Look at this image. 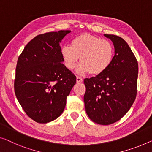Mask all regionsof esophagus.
Wrapping results in <instances>:
<instances>
[{
    "instance_id": "obj_1",
    "label": "esophagus",
    "mask_w": 152,
    "mask_h": 152,
    "mask_svg": "<svg viewBox=\"0 0 152 152\" xmlns=\"http://www.w3.org/2000/svg\"><path fill=\"white\" fill-rule=\"evenodd\" d=\"M76 82L77 83H83V79L82 78H80V77L77 76L76 77Z\"/></svg>"
}]
</instances>
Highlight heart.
<instances>
[{
    "label": "heart",
    "mask_w": 152,
    "mask_h": 152,
    "mask_svg": "<svg viewBox=\"0 0 152 152\" xmlns=\"http://www.w3.org/2000/svg\"><path fill=\"white\" fill-rule=\"evenodd\" d=\"M114 47L109 41L88 33L80 34L74 38L69 46L61 49L63 63L68 69L77 67L78 74L89 73L96 76L104 73L113 62Z\"/></svg>",
    "instance_id": "1"
}]
</instances>
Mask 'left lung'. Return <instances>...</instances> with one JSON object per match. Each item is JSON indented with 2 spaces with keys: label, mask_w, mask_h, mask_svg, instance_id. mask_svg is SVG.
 <instances>
[{
  "label": "left lung",
  "mask_w": 152,
  "mask_h": 152,
  "mask_svg": "<svg viewBox=\"0 0 152 152\" xmlns=\"http://www.w3.org/2000/svg\"><path fill=\"white\" fill-rule=\"evenodd\" d=\"M104 35L114 45V57L104 73L84 80V102L90 119L101 125H109L121 119L134 103L139 67L125 40L117 35Z\"/></svg>",
  "instance_id": "left-lung-1"
}]
</instances>
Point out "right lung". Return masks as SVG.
<instances>
[{"label": "right lung", "instance_id": "right-lung-1", "mask_svg": "<svg viewBox=\"0 0 152 152\" xmlns=\"http://www.w3.org/2000/svg\"><path fill=\"white\" fill-rule=\"evenodd\" d=\"M71 31L39 35L30 41L18 59L14 90L28 116L39 124L62 114L76 77L63 64L60 43Z\"/></svg>", "mask_w": 152, "mask_h": 152}]
</instances>
